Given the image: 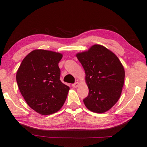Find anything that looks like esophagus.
Segmentation results:
<instances>
[{
  "label": "esophagus",
  "instance_id": "esophagus-1",
  "mask_svg": "<svg viewBox=\"0 0 147 147\" xmlns=\"http://www.w3.org/2000/svg\"><path fill=\"white\" fill-rule=\"evenodd\" d=\"M79 85H80V83H79L78 82H76L75 83H74V84H72V87L74 88H76L79 86Z\"/></svg>",
  "mask_w": 147,
  "mask_h": 147
}]
</instances>
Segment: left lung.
Here are the masks:
<instances>
[{
  "label": "left lung",
  "mask_w": 147,
  "mask_h": 147,
  "mask_svg": "<svg viewBox=\"0 0 147 147\" xmlns=\"http://www.w3.org/2000/svg\"><path fill=\"white\" fill-rule=\"evenodd\" d=\"M76 56L84 69L89 88L88 96L83 99L85 107L96 113L108 111L118 102L122 91V64L114 53L100 45H92Z\"/></svg>",
  "instance_id": "left-lung-1"
}]
</instances>
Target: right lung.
<instances>
[{
	"label": "right lung",
	"instance_id": "right-lung-1",
	"mask_svg": "<svg viewBox=\"0 0 147 147\" xmlns=\"http://www.w3.org/2000/svg\"><path fill=\"white\" fill-rule=\"evenodd\" d=\"M62 55L36 49L24 58L16 73L22 95L29 107L41 115L58 112L66 100L69 87L60 80L58 63Z\"/></svg>",
	"mask_w": 147,
	"mask_h": 147
}]
</instances>
